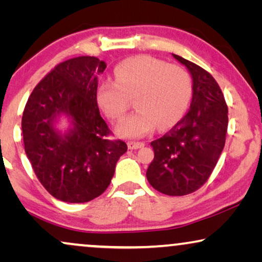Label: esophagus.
I'll return each mask as SVG.
<instances>
[{
    "mask_svg": "<svg viewBox=\"0 0 262 262\" xmlns=\"http://www.w3.org/2000/svg\"><path fill=\"white\" fill-rule=\"evenodd\" d=\"M144 146V143L143 142H128L127 143V148L130 150H136L139 148H143Z\"/></svg>",
    "mask_w": 262,
    "mask_h": 262,
    "instance_id": "obj_1",
    "label": "esophagus"
}]
</instances>
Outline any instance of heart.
<instances>
[{
    "label": "heart",
    "instance_id": "b5f03b06",
    "mask_svg": "<svg viewBox=\"0 0 262 262\" xmlns=\"http://www.w3.org/2000/svg\"><path fill=\"white\" fill-rule=\"evenodd\" d=\"M116 81H105L96 89V103L107 118L118 120L135 98L137 111L117 125L120 138H139L174 126L184 117L192 95L191 78L178 66H167L150 56L123 60L114 70Z\"/></svg>",
    "mask_w": 262,
    "mask_h": 262
}]
</instances>
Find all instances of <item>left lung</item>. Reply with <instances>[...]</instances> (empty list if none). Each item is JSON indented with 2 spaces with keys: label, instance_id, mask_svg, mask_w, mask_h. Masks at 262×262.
Returning a JSON list of instances; mask_svg holds the SVG:
<instances>
[{
  "label": "left lung",
  "instance_id": "8db88e82",
  "mask_svg": "<svg viewBox=\"0 0 262 262\" xmlns=\"http://www.w3.org/2000/svg\"><path fill=\"white\" fill-rule=\"evenodd\" d=\"M192 77V101L186 116L162 137L152 141L154 160L146 179L167 195H186L205 184L225 144L228 107L211 75L178 55Z\"/></svg>",
  "mask_w": 262,
  "mask_h": 262
}]
</instances>
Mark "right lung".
Here are the masks:
<instances>
[{
  "instance_id": "obj_1",
  "label": "right lung",
  "mask_w": 262,
  "mask_h": 262,
  "mask_svg": "<svg viewBox=\"0 0 262 262\" xmlns=\"http://www.w3.org/2000/svg\"><path fill=\"white\" fill-rule=\"evenodd\" d=\"M106 67L96 57L66 60L39 82L25 107L27 159L46 191L62 202L87 203L102 194L127 150L123 141L107 139L96 103L98 75ZM63 119L66 130L58 127Z\"/></svg>"
}]
</instances>
